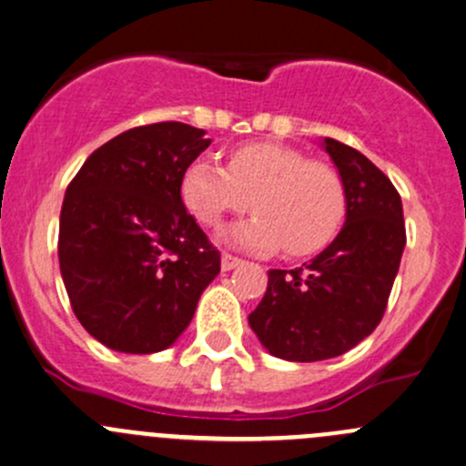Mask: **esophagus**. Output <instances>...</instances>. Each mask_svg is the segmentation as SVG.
<instances>
[{
    "mask_svg": "<svg viewBox=\"0 0 466 466\" xmlns=\"http://www.w3.org/2000/svg\"><path fill=\"white\" fill-rule=\"evenodd\" d=\"M238 266H243V258L234 257V254H228V252H225L223 257H220V268H223L225 272L234 270V268H238Z\"/></svg>",
    "mask_w": 466,
    "mask_h": 466,
    "instance_id": "34e87169",
    "label": "esophagus"
}]
</instances>
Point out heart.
<instances>
[{"instance_id": "heart-1", "label": "heart", "mask_w": 466, "mask_h": 466, "mask_svg": "<svg viewBox=\"0 0 466 466\" xmlns=\"http://www.w3.org/2000/svg\"><path fill=\"white\" fill-rule=\"evenodd\" d=\"M180 196L208 228L252 205L257 217L229 228L225 238L257 254H274L281 248L288 257L317 254L339 234L349 212V192L339 171L270 140L234 147L228 167L208 156L194 158L180 178Z\"/></svg>"}]
</instances>
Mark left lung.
I'll return each instance as SVG.
<instances>
[{
    "instance_id": "obj_1",
    "label": "left lung",
    "mask_w": 466,
    "mask_h": 466,
    "mask_svg": "<svg viewBox=\"0 0 466 466\" xmlns=\"http://www.w3.org/2000/svg\"><path fill=\"white\" fill-rule=\"evenodd\" d=\"M349 192L341 232L310 263L268 272L249 328L270 355L321 361L344 355L375 330L406 246L401 198L384 171L352 147L323 138Z\"/></svg>"
}]
</instances>
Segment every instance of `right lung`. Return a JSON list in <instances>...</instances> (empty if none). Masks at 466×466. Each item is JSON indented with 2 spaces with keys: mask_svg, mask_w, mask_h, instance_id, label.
Instances as JSON below:
<instances>
[{
  "mask_svg": "<svg viewBox=\"0 0 466 466\" xmlns=\"http://www.w3.org/2000/svg\"><path fill=\"white\" fill-rule=\"evenodd\" d=\"M209 143L185 122L136 127L93 151L66 187L60 272L77 321L111 350L169 349L220 272L180 198L185 167Z\"/></svg>",
  "mask_w": 466,
  "mask_h": 466,
  "instance_id": "add662e5",
  "label": "right lung"
}]
</instances>
